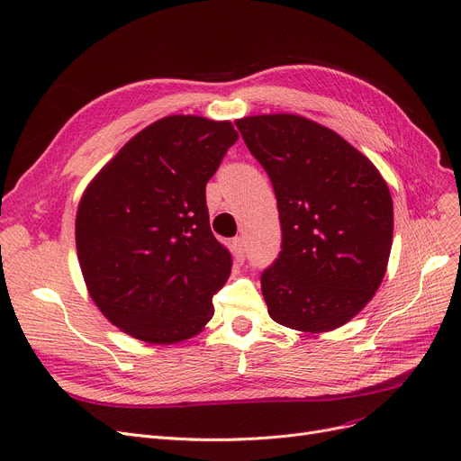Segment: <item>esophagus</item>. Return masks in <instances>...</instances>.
Masks as SVG:
<instances>
[{"instance_id": "1", "label": "esophagus", "mask_w": 461, "mask_h": 461, "mask_svg": "<svg viewBox=\"0 0 461 461\" xmlns=\"http://www.w3.org/2000/svg\"><path fill=\"white\" fill-rule=\"evenodd\" d=\"M231 252H233L237 262H243V259H245V239L243 237L233 239V241H231Z\"/></svg>"}]
</instances>
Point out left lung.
Here are the masks:
<instances>
[{"label":"left lung","instance_id":"8db88e82","mask_svg":"<svg viewBox=\"0 0 461 461\" xmlns=\"http://www.w3.org/2000/svg\"><path fill=\"white\" fill-rule=\"evenodd\" d=\"M271 178L283 250L262 273L269 316L322 333L347 324L383 283L393 235L392 195L341 135L297 114L237 120Z\"/></svg>","mask_w":461,"mask_h":461}]
</instances>
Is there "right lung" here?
<instances>
[{
  "label": "right lung",
  "instance_id": "1",
  "mask_svg": "<svg viewBox=\"0 0 461 461\" xmlns=\"http://www.w3.org/2000/svg\"><path fill=\"white\" fill-rule=\"evenodd\" d=\"M239 133L231 122L166 116L139 131L95 175L75 239L94 303L145 343L202 331L231 256L209 224L205 186Z\"/></svg>",
  "mask_w": 461,
  "mask_h": 461
}]
</instances>
